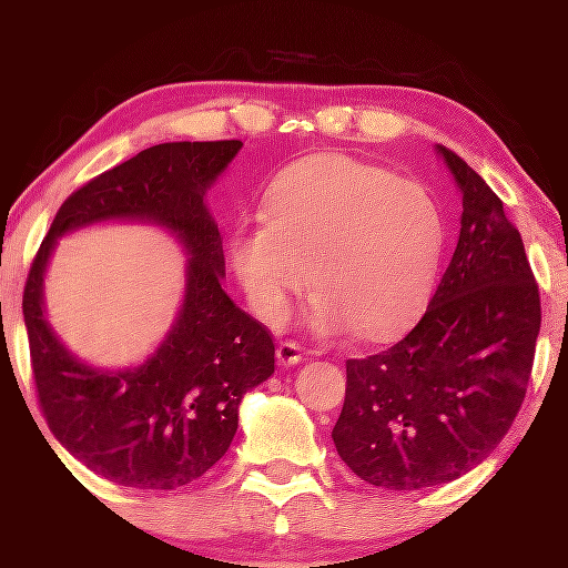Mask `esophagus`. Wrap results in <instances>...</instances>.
<instances>
[{"mask_svg":"<svg viewBox=\"0 0 568 568\" xmlns=\"http://www.w3.org/2000/svg\"><path fill=\"white\" fill-rule=\"evenodd\" d=\"M276 359H278V365H284V367H292V365H297L300 359H302V355H300V347L294 342H282L276 347Z\"/></svg>","mask_w":568,"mask_h":568,"instance_id":"esophagus-1","label":"esophagus"}]
</instances>
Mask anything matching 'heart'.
<instances>
[{"mask_svg":"<svg viewBox=\"0 0 568 568\" xmlns=\"http://www.w3.org/2000/svg\"><path fill=\"white\" fill-rule=\"evenodd\" d=\"M444 240L428 187L344 153H315L276 176L266 219L232 232L230 263L268 326H282L313 282L318 334L352 328L386 342L428 302Z\"/></svg>","mask_w":568,"mask_h":568,"instance_id":"b5f03b06","label":"heart"}]
</instances>
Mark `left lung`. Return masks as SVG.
<instances>
[{"mask_svg": "<svg viewBox=\"0 0 568 568\" xmlns=\"http://www.w3.org/2000/svg\"><path fill=\"white\" fill-rule=\"evenodd\" d=\"M462 193L454 257L423 321L392 349L347 359L336 452L359 480L425 490L477 467L525 402L540 292L525 242L485 180L446 145Z\"/></svg>", "mask_w": 568, "mask_h": 568, "instance_id": "obj_1", "label": "left lung"}]
</instances>
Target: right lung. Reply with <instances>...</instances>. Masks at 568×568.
Instances as JSON below:
<instances>
[{
	"label": "right lung",
	"mask_w": 568,
	"mask_h": 568,
	"mask_svg": "<svg viewBox=\"0 0 568 568\" xmlns=\"http://www.w3.org/2000/svg\"><path fill=\"white\" fill-rule=\"evenodd\" d=\"M242 140L161 143L75 190L57 211L28 274L23 318L39 404L68 452L124 488L174 490L209 473L230 448L247 392L274 373V338L221 290L224 247L205 193ZM104 220L166 229L189 255L181 313L151 358L106 372L58 342L42 278L64 233Z\"/></svg>",
	"instance_id": "obj_1"
}]
</instances>
